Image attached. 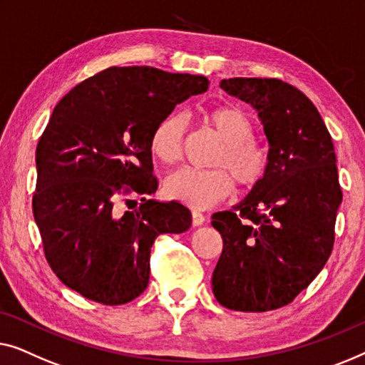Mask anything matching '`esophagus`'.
Here are the masks:
<instances>
[{"mask_svg":"<svg viewBox=\"0 0 365 365\" xmlns=\"http://www.w3.org/2000/svg\"><path fill=\"white\" fill-rule=\"evenodd\" d=\"M205 223V217L200 212H197V210H193L192 212V225L193 227H200V225Z\"/></svg>","mask_w":365,"mask_h":365,"instance_id":"34e87169","label":"esophagus"}]
</instances>
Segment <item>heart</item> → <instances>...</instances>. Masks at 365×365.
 <instances>
[{"instance_id":"obj_1","label":"heart","mask_w":365,"mask_h":365,"mask_svg":"<svg viewBox=\"0 0 365 365\" xmlns=\"http://www.w3.org/2000/svg\"><path fill=\"white\" fill-rule=\"evenodd\" d=\"M205 122L223 140L212 162L217 168H177L168 173L163 183L172 198L198 210L213 207L227 198L233 192V178L241 187L259 183L269 165L268 150L253 138V124L238 107H213L205 112ZM183 130L182 117L177 114L163 117L150 135L153 157L163 163L177 160L180 155Z\"/></svg>"}]
</instances>
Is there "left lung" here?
<instances>
[{"instance_id": "left-lung-1", "label": "left lung", "mask_w": 365, "mask_h": 365, "mask_svg": "<svg viewBox=\"0 0 365 365\" xmlns=\"http://www.w3.org/2000/svg\"><path fill=\"white\" fill-rule=\"evenodd\" d=\"M220 87L258 112L269 165L243 202L212 217L223 238L213 294L233 311H273L306 289L331 256L342 202L334 145L316 106L294 86L233 78Z\"/></svg>"}]
</instances>
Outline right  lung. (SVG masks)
Here are the masks:
<instances>
[{
    "label": "right lung",
    "mask_w": 365,
    "mask_h": 365,
    "mask_svg": "<svg viewBox=\"0 0 365 365\" xmlns=\"http://www.w3.org/2000/svg\"><path fill=\"white\" fill-rule=\"evenodd\" d=\"M203 76L132 66L82 81L54 107L36 148L33 213L44 256L63 283L106 306L125 304L148 284L150 250L162 233H183L192 213L178 202H155L150 135ZM140 196L122 214L119 199Z\"/></svg>",
    "instance_id": "1"
}]
</instances>
